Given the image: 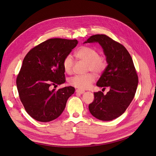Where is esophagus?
I'll return each mask as SVG.
<instances>
[{
	"instance_id": "esophagus-1",
	"label": "esophagus",
	"mask_w": 156,
	"mask_h": 156,
	"mask_svg": "<svg viewBox=\"0 0 156 156\" xmlns=\"http://www.w3.org/2000/svg\"><path fill=\"white\" fill-rule=\"evenodd\" d=\"M76 93H80V94H83V93H84L85 92L84 90H80V89H77V90H76Z\"/></svg>"
}]
</instances>
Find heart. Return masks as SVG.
Here are the masks:
<instances>
[{
	"label": "heart",
	"mask_w": 156,
	"mask_h": 156,
	"mask_svg": "<svg viewBox=\"0 0 156 156\" xmlns=\"http://www.w3.org/2000/svg\"><path fill=\"white\" fill-rule=\"evenodd\" d=\"M76 59L86 62V70L92 71L97 74L102 73L107 66V61L104 55L98 54L97 50L90 46H82L74 52ZM63 67L67 73H72L73 67V61L71 55H68L63 60ZM94 74L89 73L82 76H75L69 79L70 85L79 89H86L95 81Z\"/></svg>",
	"instance_id": "1"
}]
</instances>
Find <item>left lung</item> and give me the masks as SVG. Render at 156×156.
<instances>
[{"instance_id":"8db88e82","label":"left lung","mask_w":156,"mask_h":156,"mask_svg":"<svg viewBox=\"0 0 156 156\" xmlns=\"http://www.w3.org/2000/svg\"><path fill=\"white\" fill-rule=\"evenodd\" d=\"M98 42L104 49L108 66L97 83L99 87H109L104 95L94 93V100L89 105L91 114L98 120L109 121L121 116L133 100L138 84L133 59L121 43L105 34L91 36L84 43Z\"/></svg>"}]
</instances>
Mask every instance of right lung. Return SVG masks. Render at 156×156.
Instances as JSON below:
<instances>
[{"label":"right lung","mask_w":156,"mask_h":156,"mask_svg":"<svg viewBox=\"0 0 156 156\" xmlns=\"http://www.w3.org/2000/svg\"><path fill=\"white\" fill-rule=\"evenodd\" d=\"M77 40L51 38L36 45L25 56L16 77L18 95L27 113L34 120L47 122L64 111L72 86L52 89L65 82L63 60L76 47Z\"/></svg>","instance_id":"obj_1"}]
</instances>
